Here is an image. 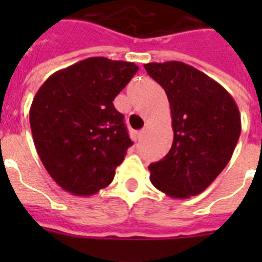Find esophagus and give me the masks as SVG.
Here are the masks:
<instances>
[{"mask_svg":"<svg viewBox=\"0 0 262 262\" xmlns=\"http://www.w3.org/2000/svg\"><path fill=\"white\" fill-rule=\"evenodd\" d=\"M147 129H148V127H144V128H143V129H140V131H139V134H138V138H139V140H142V139L144 138V136H145V134H147Z\"/></svg>","mask_w":262,"mask_h":262,"instance_id":"esophagus-1","label":"esophagus"}]
</instances>
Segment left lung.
Returning <instances> with one entry per match:
<instances>
[{
  "mask_svg": "<svg viewBox=\"0 0 262 262\" xmlns=\"http://www.w3.org/2000/svg\"><path fill=\"white\" fill-rule=\"evenodd\" d=\"M147 73L165 90L173 143L148 166L152 185L178 200L198 195L232 157L242 133L239 107L221 84L181 61L148 62Z\"/></svg>",
  "mask_w": 262,
  "mask_h": 262,
  "instance_id": "left-lung-1",
  "label": "left lung"
}]
</instances>
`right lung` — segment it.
Masks as SVG:
<instances>
[{
	"label": "right lung",
	"mask_w": 262,
	"mask_h": 262,
	"mask_svg": "<svg viewBox=\"0 0 262 262\" xmlns=\"http://www.w3.org/2000/svg\"><path fill=\"white\" fill-rule=\"evenodd\" d=\"M138 69L135 62L88 57L55 72L36 92L30 107L32 139L62 190L89 196L114 180L134 143L113 101Z\"/></svg>",
	"instance_id": "obj_1"
}]
</instances>
